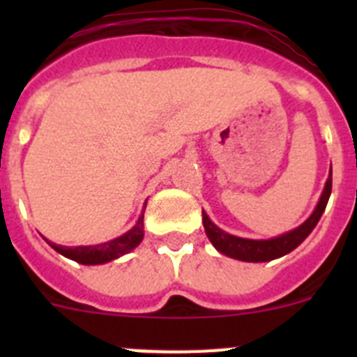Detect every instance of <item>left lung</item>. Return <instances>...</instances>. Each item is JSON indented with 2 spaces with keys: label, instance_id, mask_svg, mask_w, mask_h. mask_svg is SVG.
Segmentation results:
<instances>
[{
  "label": "left lung",
  "instance_id": "left-lung-1",
  "mask_svg": "<svg viewBox=\"0 0 357 357\" xmlns=\"http://www.w3.org/2000/svg\"><path fill=\"white\" fill-rule=\"evenodd\" d=\"M331 189H333V168L329 172V178L326 182V188H324V193H321L320 200H318V206L314 207L313 214L302 223L301 227L289 230L286 234L277 236L272 239H247V238H238V236H232L225 230H222L220 227L214 225L209 220L204 211H202V220H204V229H206V234L209 238V241L213 243L214 248L222 254L229 255L232 259L247 261V263H264V261H272L277 257H282V255L289 254L291 250H295L309 234L311 230L317 227L318 220L321 218L324 211H326L327 202L331 197Z\"/></svg>",
  "mask_w": 357,
  "mask_h": 357
}]
</instances>
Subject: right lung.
<instances>
[{
	"label": "right lung",
	"mask_w": 357,
	"mask_h": 357,
	"mask_svg": "<svg viewBox=\"0 0 357 357\" xmlns=\"http://www.w3.org/2000/svg\"><path fill=\"white\" fill-rule=\"evenodd\" d=\"M144 211L139 216L137 223L132 227L128 232H125L123 236L116 239H110L107 243H100V245H89V247H62V245H55L52 241H46L52 245L53 250H56L59 254H62L64 257L77 261L80 264H103L109 263V261H114L121 255L128 254L130 250H134L144 238V225H143Z\"/></svg>",
	"instance_id": "add662e5"
}]
</instances>
